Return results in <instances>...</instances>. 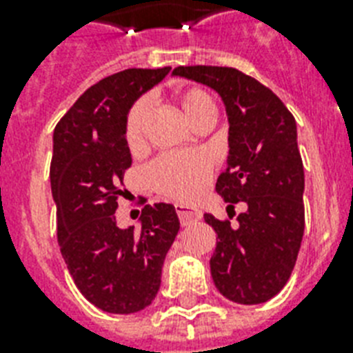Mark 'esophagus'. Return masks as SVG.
Masks as SVG:
<instances>
[{
  "instance_id": "1",
  "label": "esophagus",
  "mask_w": 353,
  "mask_h": 353,
  "mask_svg": "<svg viewBox=\"0 0 353 353\" xmlns=\"http://www.w3.org/2000/svg\"><path fill=\"white\" fill-rule=\"evenodd\" d=\"M177 216H179V221H181V225H188V223H192V221H198L201 218V212L198 209H194V207H185V205H176Z\"/></svg>"
}]
</instances>
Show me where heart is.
Segmentation results:
<instances>
[{
    "mask_svg": "<svg viewBox=\"0 0 353 353\" xmlns=\"http://www.w3.org/2000/svg\"><path fill=\"white\" fill-rule=\"evenodd\" d=\"M177 104L183 117L192 128L201 122L212 121L216 106L212 97L201 88H187L177 93ZM152 104L141 99L128 113L124 135L128 148L137 152L144 146V133L148 124ZM210 161L203 154H165L148 166V179L152 187L166 198L176 201H192L201 194L210 177Z\"/></svg>",
    "mask_w": 353,
    "mask_h": 353,
    "instance_id": "b5f03b06",
    "label": "heart"
}]
</instances>
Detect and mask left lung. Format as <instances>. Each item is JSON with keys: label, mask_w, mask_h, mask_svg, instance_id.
Here are the masks:
<instances>
[{"label": "left lung", "mask_w": 353, "mask_h": 353, "mask_svg": "<svg viewBox=\"0 0 353 353\" xmlns=\"http://www.w3.org/2000/svg\"><path fill=\"white\" fill-rule=\"evenodd\" d=\"M176 77L209 85L221 97L229 121L227 168L216 181L227 214L245 203L238 225L205 214L216 231L210 274L221 295L238 304L273 299L295 268L304 234V166L296 122L273 91L232 68L188 65Z\"/></svg>", "instance_id": "1"}]
</instances>
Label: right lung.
Wrapping results in <instances>:
<instances>
[{"mask_svg":"<svg viewBox=\"0 0 353 353\" xmlns=\"http://www.w3.org/2000/svg\"><path fill=\"white\" fill-rule=\"evenodd\" d=\"M170 68L124 69L74 102L52 133L51 190L58 243L80 293L102 312L128 315L152 304L161 269L179 231L174 205H146L141 229L115 220L122 179L132 166L124 126L139 97Z\"/></svg>","mask_w":353,"mask_h":353,"instance_id":"add662e5","label":"right lung"}]
</instances>
